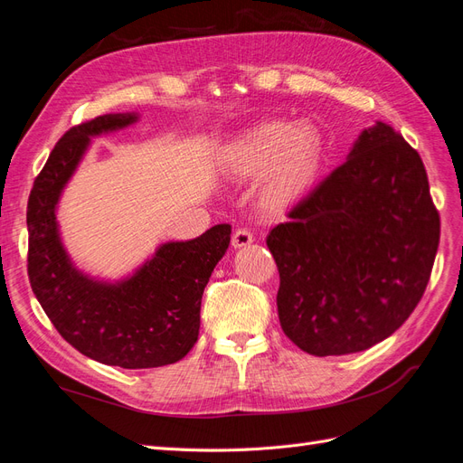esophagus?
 <instances>
[{"mask_svg": "<svg viewBox=\"0 0 463 463\" xmlns=\"http://www.w3.org/2000/svg\"><path fill=\"white\" fill-rule=\"evenodd\" d=\"M253 241H255L253 233H250L249 230H245V228H241V230H235V232H233V235H232V245H233L235 249L247 247V245H250Z\"/></svg>", "mask_w": 463, "mask_h": 463, "instance_id": "obj_1", "label": "esophagus"}]
</instances>
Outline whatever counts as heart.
Listing matches in <instances>:
<instances>
[{"label": "heart", "instance_id": "heart-1", "mask_svg": "<svg viewBox=\"0 0 463 463\" xmlns=\"http://www.w3.org/2000/svg\"><path fill=\"white\" fill-rule=\"evenodd\" d=\"M230 170L262 177V197L274 206L296 201L311 187L322 164V137L309 123L266 121L226 148Z\"/></svg>", "mask_w": 463, "mask_h": 463}]
</instances>
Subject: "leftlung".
<instances>
[{
	"instance_id": "8db88e82",
	"label": "left lung",
	"mask_w": 463,
	"mask_h": 463,
	"mask_svg": "<svg viewBox=\"0 0 463 463\" xmlns=\"http://www.w3.org/2000/svg\"><path fill=\"white\" fill-rule=\"evenodd\" d=\"M266 237L278 317L303 352L357 354L386 340L429 284L440 218L421 156L390 125L363 129L347 160Z\"/></svg>"
}]
</instances>
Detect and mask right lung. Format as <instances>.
<instances>
[{"mask_svg": "<svg viewBox=\"0 0 463 463\" xmlns=\"http://www.w3.org/2000/svg\"><path fill=\"white\" fill-rule=\"evenodd\" d=\"M138 114H106L69 129L34 181L26 210L29 278L52 325L104 365L152 369L184 359L199 338L201 301L230 245V223L189 241L162 243L133 274L100 279L77 269L61 241L58 204L92 138L129 128Z\"/></svg>", "mask_w": 463, "mask_h": 463, "instance_id": "1", "label": "right lung"}]
</instances>
